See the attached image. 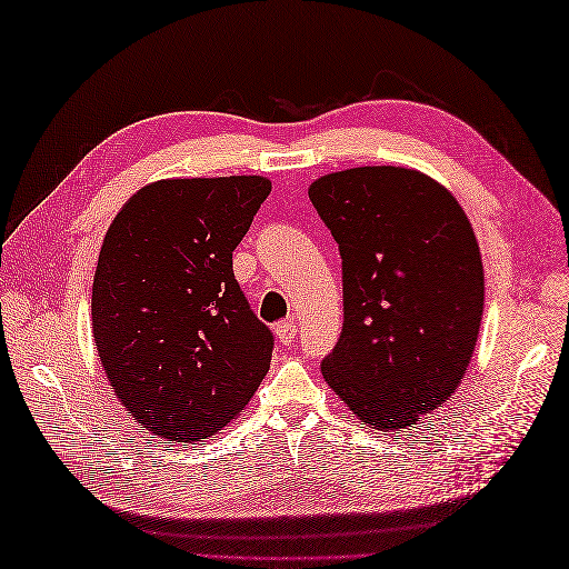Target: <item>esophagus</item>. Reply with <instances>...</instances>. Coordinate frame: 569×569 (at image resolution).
Instances as JSON below:
<instances>
[{
    "label": "esophagus",
    "mask_w": 569,
    "mask_h": 569,
    "mask_svg": "<svg viewBox=\"0 0 569 569\" xmlns=\"http://www.w3.org/2000/svg\"><path fill=\"white\" fill-rule=\"evenodd\" d=\"M296 332H298V328L293 320H283L276 325V337H278V342H283V345H291L296 340Z\"/></svg>",
    "instance_id": "1"
}]
</instances>
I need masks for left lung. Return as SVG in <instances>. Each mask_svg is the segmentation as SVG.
<instances>
[{
    "mask_svg": "<svg viewBox=\"0 0 569 569\" xmlns=\"http://www.w3.org/2000/svg\"><path fill=\"white\" fill-rule=\"evenodd\" d=\"M308 196L342 257L345 322L322 377L367 426H416L475 355L485 312L475 229L452 192L413 168H347Z\"/></svg>",
    "mask_w": 569,
    "mask_h": 569,
    "instance_id": "8db88e82",
    "label": "left lung"
}]
</instances>
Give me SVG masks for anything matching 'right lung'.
I'll return each instance as SVG.
<instances>
[{
  "mask_svg": "<svg viewBox=\"0 0 569 569\" xmlns=\"http://www.w3.org/2000/svg\"><path fill=\"white\" fill-rule=\"evenodd\" d=\"M269 192L261 176L156 180L107 229L92 281L94 347L122 406L166 440L220 432L269 371L273 332L232 271Z\"/></svg>",
  "mask_w": 569,
  "mask_h": 569,
  "instance_id": "add662e5",
  "label": "right lung"
}]
</instances>
